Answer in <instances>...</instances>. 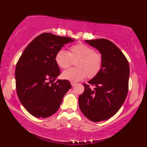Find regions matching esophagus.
<instances>
[{"mask_svg": "<svg viewBox=\"0 0 147 147\" xmlns=\"http://www.w3.org/2000/svg\"><path fill=\"white\" fill-rule=\"evenodd\" d=\"M71 86L74 87V86H75L76 85V83H75V82H71Z\"/></svg>", "mask_w": 147, "mask_h": 147, "instance_id": "34e87169", "label": "esophagus"}]
</instances>
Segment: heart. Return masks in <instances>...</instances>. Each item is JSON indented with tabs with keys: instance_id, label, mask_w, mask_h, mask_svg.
<instances>
[{
	"instance_id": "obj_1",
	"label": "heart",
	"mask_w": 147,
	"mask_h": 147,
	"mask_svg": "<svg viewBox=\"0 0 147 147\" xmlns=\"http://www.w3.org/2000/svg\"><path fill=\"white\" fill-rule=\"evenodd\" d=\"M75 62L76 68H70L62 73V77L72 82L80 81L88 77L93 78L100 73L103 65L102 56L94 49L85 44L79 43L69 48L68 52L59 50L55 56L56 64L63 69L68 68Z\"/></svg>"
}]
</instances>
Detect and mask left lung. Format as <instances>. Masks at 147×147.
<instances>
[{
    "label": "left lung",
    "instance_id": "1",
    "mask_svg": "<svg viewBox=\"0 0 147 147\" xmlns=\"http://www.w3.org/2000/svg\"><path fill=\"white\" fill-rule=\"evenodd\" d=\"M101 53V71L88 83L84 84V91L80 95L79 105L82 113L93 122L109 119L121 109L126 98L129 77L127 59L118 47L105 38L86 40Z\"/></svg>",
    "mask_w": 147,
    "mask_h": 147
}]
</instances>
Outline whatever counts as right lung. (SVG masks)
<instances>
[{
    "mask_svg": "<svg viewBox=\"0 0 147 147\" xmlns=\"http://www.w3.org/2000/svg\"><path fill=\"white\" fill-rule=\"evenodd\" d=\"M74 40L44 33L28 45L18 61L15 70L17 94L33 116L46 118L53 115L71 88L67 80L55 81L60 74L55 56L63 45Z\"/></svg>",
    "mask_w": 147,
    "mask_h": 147,
    "instance_id": "right-lung-1",
    "label": "right lung"
}]
</instances>
